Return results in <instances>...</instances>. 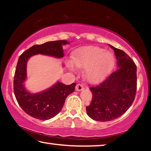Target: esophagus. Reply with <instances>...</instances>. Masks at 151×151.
I'll return each instance as SVG.
<instances>
[{
    "label": "esophagus",
    "instance_id": "obj_1",
    "mask_svg": "<svg viewBox=\"0 0 151 151\" xmlns=\"http://www.w3.org/2000/svg\"><path fill=\"white\" fill-rule=\"evenodd\" d=\"M83 88H84V86H83V85H82V84L78 83V84H77V85H76V87H75L76 91H82V90H83Z\"/></svg>",
    "mask_w": 151,
    "mask_h": 151
}]
</instances>
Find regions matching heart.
I'll return each mask as SVG.
<instances>
[{"mask_svg":"<svg viewBox=\"0 0 151 151\" xmlns=\"http://www.w3.org/2000/svg\"><path fill=\"white\" fill-rule=\"evenodd\" d=\"M68 61L67 65L71 70L78 68H85V76L90 82H97L103 79L112 69L114 58L110 51L97 47H87L78 50Z\"/></svg>","mask_w":151,"mask_h":151,"instance_id":"b5f03b06","label":"heart"}]
</instances>
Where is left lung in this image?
Wrapping results in <instances>:
<instances>
[{
	"label": "left lung",
	"mask_w": 151,
	"mask_h": 151,
	"mask_svg": "<svg viewBox=\"0 0 151 151\" xmlns=\"http://www.w3.org/2000/svg\"><path fill=\"white\" fill-rule=\"evenodd\" d=\"M114 51L119 68L96 86H91L93 93L87 114L96 121L106 122L119 118L127 112L134 100L137 92V66L123 50L109 45Z\"/></svg>",
	"instance_id": "left-lung-1"
}]
</instances>
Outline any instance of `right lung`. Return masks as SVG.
I'll use <instances>...</instances> for the list:
<instances>
[{"instance_id": "add662e5", "label": "right lung", "mask_w": 151, "mask_h": 151, "mask_svg": "<svg viewBox=\"0 0 151 151\" xmlns=\"http://www.w3.org/2000/svg\"><path fill=\"white\" fill-rule=\"evenodd\" d=\"M68 43L66 40H56L36 45L25 50L19 57L14 76V95L22 109L33 118L48 120L59 113L66 97L75 91L76 83L66 85L58 82L42 93H30L23 85L27 78V60L30 57L37 54L62 58L64 56L62 45Z\"/></svg>"}]
</instances>
